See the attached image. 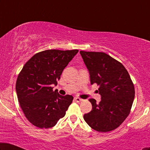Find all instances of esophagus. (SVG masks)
<instances>
[{
	"instance_id": "34e87169",
	"label": "esophagus",
	"mask_w": 150,
	"mask_h": 150,
	"mask_svg": "<svg viewBox=\"0 0 150 150\" xmlns=\"http://www.w3.org/2000/svg\"><path fill=\"white\" fill-rule=\"evenodd\" d=\"M74 100H75L76 102H79L82 101V99H81V98H80L76 97V98H74Z\"/></svg>"
}]
</instances>
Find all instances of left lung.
<instances>
[{
    "mask_svg": "<svg viewBox=\"0 0 150 150\" xmlns=\"http://www.w3.org/2000/svg\"><path fill=\"white\" fill-rule=\"evenodd\" d=\"M89 71L91 84L100 86L101 101L89 99L92 110L84 115L87 124L98 132L118 128L128 115L134 98V87L130 75L120 62L104 52L80 51Z\"/></svg>",
    "mask_w": 150,
    "mask_h": 150,
    "instance_id": "obj_1",
    "label": "left lung"
}]
</instances>
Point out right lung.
Returning <instances> with one entry per match:
<instances>
[{"label":"right lung","instance_id":"add662e5","mask_svg":"<svg viewBox=\"0 0 150 150\" xmlns=\"http://www.w3.org/2000/svg\"><path fill=\"white\" fill-rule=\"evenodd\" d=\"M78 50H46L33 55L18 74L16 89L26 119L35 126H54L72 102L73 96L53 91L57 81Z\"/></svg>","mask_w":150,"mask_h":150}]
</instances>
